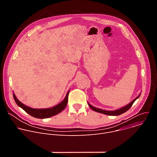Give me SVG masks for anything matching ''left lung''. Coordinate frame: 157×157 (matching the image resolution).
Returning a JSON list of instances; mask_svg holds the SVG:
<instances>
[{"label":"left lung","mask_w":157,"mask_h":157,"mask_svg":"<svg viewBox=\"0 0 157 157\" xmlns=\"http://www.w3.org/2000/svg\"><path fill=\"white\" fill-rule=\"evenodd\" d=\"M141 93L135 99H134L132 101H131L128 104H127L126 105L122 107H121L118 109H116V110H103V109H99V108H97L96 107H94L92 105H91L90 104H89L88 102V105L89 106L91 107V109H93V110L96 111V112H98V113H101V114H105V115H108V116H119L124 113H125L126 111H127L132 105V104H133V102H135L140 96Z\"/></svg>","instance_id":"left-lung-1"}]
</instances>
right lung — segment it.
<instances>
[{
	"mask_svg": "<svg viewBox=\"0 0 157 157\" xmlns=\"http://www.w3.org/2000/svg\"><path fill=\"white\" fill-rule=\"evenodd\" d=\"M69 93H70V91H68V93H66L64 99L58 104L52 107L45 108V109H33V108L30 107L27 105H25L23 103H21L20 101H19L18 99L16 98L14 93L13 94V96L18 106L21 107L22 109H24L27 113H28L30 116L38 119H47L60 113L62 110L64 109V108L67 105V103H68Z\"/></svg>",
	"mask_w": 157,
	"mask_h": 157,
	"instance_id": "add662e5",
	"label": "right lung"
}]
</instances>
